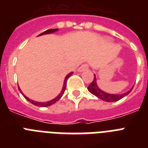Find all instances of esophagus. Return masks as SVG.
Wrapping results in <instances>:
<instances>
[{"label": "esophagus", "mask_w": 148, "mask_h": 148, "mask_svg": "<svg viewBox=\"0 0 148 148\" xmlns=\"http://www.w3.org/2000/svg\"><path fill=\"white\" fill-rule=\"evenodd\" d=\"M87 69H88V64H82L81 67H79L78 71H83Z\"/></svg>", "instance_id": "obj_1"}]
</instances>
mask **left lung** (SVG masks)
I'll use <instances>...</instances> for the list:
<instances>
[{
	"instance_id": "8db88e82",
	"label": "left lung",
	"mask_w": 148,
	"mask_h": 148,
	"mask_svg": "<svg viewBox=\"0 0 148 148\" xmlns=\"http://www.w3.org/2000/svg\"><path fill=\"white\" fill-rule=\"evenodd\" d=\"M95 75V74H94ZM128 90L127 92L124 93V94H122V95H110V94H108V93H105L102 91V90L100 89V88L97 87V82H96V77L95 75V77H94V80L92 81V82L90 84V85L88 86V90L90 91L92 95H95L96 97H97L98 98L101 99L104 101H107V102H114V101H117L121 100V98H123L124 97H125L126 95H127L129 93L131 92V90Z\"/></svg>"
}]
</instances>
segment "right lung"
Instances as JSON below:
<instances>
[{
    "mask_svg": "<svg viewBox=\"0 0 148 148\" xmlns=\"http://www.w3.org/2000/svg\"><path fill=\"white\" fill-rule=\"evenodd\" d=\"M58 28H55V29H49V30H47V31H44L43 33H41L40 34H39L38 36H40V35H43V34H51V33H53V32H55V31H58ZM73 74V72H71L70 74H68L66 76V77H65L64 79V86H63V89L62 90H61V92H60V94L59 95H58V97H55L54 99H53V100H51V101H47V102H45V103H43V102H36V101H32V100H30L29 98H27V97L25 96V95H23V93L21 92V94L24 96V97L27 100V101H29V102H31V103H33V104H34V105L36 106H38V107H48V106H51L52 105V104H53V103H55V102H57V101L59 100V99L60 98V97H62V95H64V93L65 91V89H66V83H67V80L68 79V77H69L71 74Z\"/></svg>",
    "mask_w": 148,
    "mask_h": 148,
    "instance_id": "right-lung-1",
    "label": "right lung"
}]
</instances>
